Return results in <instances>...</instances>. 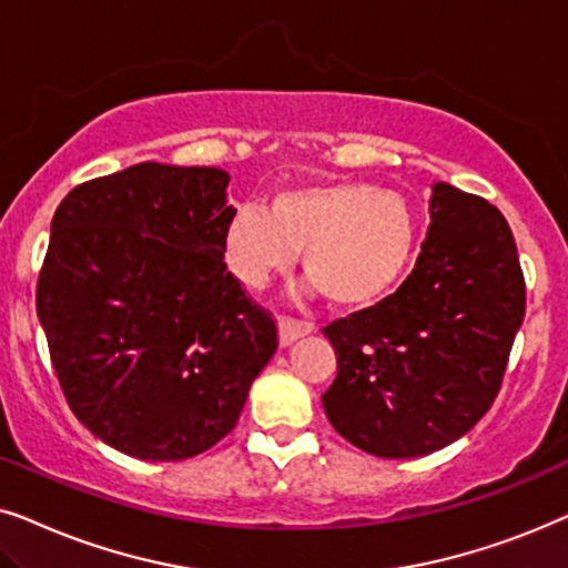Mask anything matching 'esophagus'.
I'll list each match as a JSON object with an SVG mask.
<instances>
[{
    "label": "esophagus",
    "mask_w": 568,
    "mask_h": 568,
    "mask_svg": "<svg viewBox=\"0 0 568 568\" xmlns=\"http://www.w3.org/2000/svg\"><path fill=\"white\" fill-rule=\"evenodd\" d=\"M308 332H314V324L293 320V316H280V345L283 347L293 345L298 337L308 335Z\"/></svg>",
    "instance_id": "esophagus-1"
}]
</instances>
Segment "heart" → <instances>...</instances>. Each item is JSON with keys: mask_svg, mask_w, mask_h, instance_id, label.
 Returning a JSON list of instances; mask_svg holds the SVG:
<instances>
[{"mask_svg": "<svg viewBox=\"0 0 568 568\" xmlns=\"http://www.w3.org/2000/svg\"><path fill=\"white\" fill-rule=\"evenodd\" d=\"M415 248L410 202L368 181L285 189L264 213L241 207L225 231L229 264L246 288H264L301 252L306 280L335 308L379 304L403 280Z\"/></svg>", "mask_w": 568, "mask_h": 568, "instance_id": "1", "label": "heart"}]
</instances>
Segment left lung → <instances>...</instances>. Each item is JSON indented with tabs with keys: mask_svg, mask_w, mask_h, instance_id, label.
<instances>
[{
	"mask_svg": "<svg viewBox=\"0 0 568 568\" xmlns=\"http://www.w3.org/2000/svg\"><path fill=\"white\" fill-rule=\"evenodd\" d=\"M521 320L525 275L509 223L483 196L436 184L405 283L324 327L337 355L324 413L374 457L447 447L494 405Z\"/></svg>",
	"mask_w": 568,
	"mask_h": 568,
	"instance_id": "1",
	"label": "left lung"
}]
</instances>
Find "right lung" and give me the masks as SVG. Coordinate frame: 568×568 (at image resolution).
I'll list each match as a JSON object with an SVG mask.
<instances>
[{
	"label": "right lung",
	"mask_w": 568,
	"mask_h": 568,
	"mask_svg": "<svg viewBox=\"0 0 568 568\" xmlns=\"http://www.w3.org/2000/svg\"><path fill=\"white\" fill-rule=\"evenodd\" d=\"M229 173L138 163L59 202L36 312L67 405L148 463L215 447L236 426L277 327L225 264Z\"/></svg>",
	"instance_id": "right-lung-1"
}]
</instances>
